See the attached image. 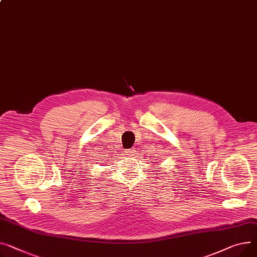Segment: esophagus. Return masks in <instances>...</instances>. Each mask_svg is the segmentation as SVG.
<instances>
[{
  "label": "esophagus",
  "instance_id": "34e87169",
  "mask_svg": "<svg viewBox=\"0 0 257 257\" xmlns=\"http://www.w3.org/2000/svg\"><path fill=\"white\" fill-rule=\"evenodd\" d=\"M124 154H125V155H126L127 157H131V156H133V154H134V149L125 150V151H124Z\"/></svg>",
  "mask_w": 257,
  "mask_h": 257
}]
</instances>
